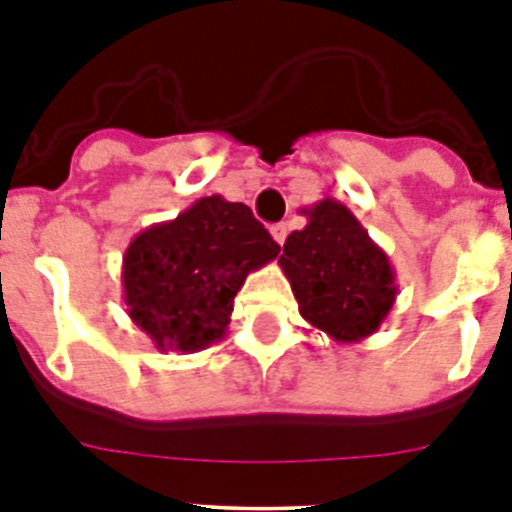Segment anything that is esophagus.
Here are the masks:
<instances>
[{"instance_id": "34e87169", "label": "esophagus", "mask_w": 512, "mask_h": 512, "mask_svg": "<svg viewBox=\"0 0 512 512\" xmlns=\"http://www.w3.org/2000/svg\"><path fill=\"white\" fill-rule=\"evenodd\" d=\"M287 233H289V225L287 223H277V225H271V238L282 246L284 241H287Z\"/></svg>"}]
</instances>
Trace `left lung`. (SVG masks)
Masks as SVG:
<instances>
[{
	"label": "left lung",
	"instance_id": "1",
	"mask_svg": "<svg viewBox=\"0 0 512 512\" xmlns=\"http://www.w3.org/2000/svg\"><path fill=\"white\" fill-rule=\"evenodd\" d=\"M300 212L307 225L287 235L279 256L300 315L333 341H364L397 300L390 256L343 202L325 197Z\"/></svg>",
	"mask_w": 512,
	"mask_h": 512
}]
</instances>
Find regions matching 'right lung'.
<instances>
[{
  "label": "right lung",
  "mask_w": 512,
  "mask_h": 512,
  "mask_svg": "<svg viewBox=\"0 0 512 512\" xmlns=\"http://www.w3.org/2000/svg\"><path fill=\"white\" fill-rule=\"evenodd\" d=\"M277 253L243 202L202 197L130 241L122 256V302L158 351L194 354L225 338L246 277Z\"/></svg>",
  "instance_id": "add662e5"
}]
</instances>
